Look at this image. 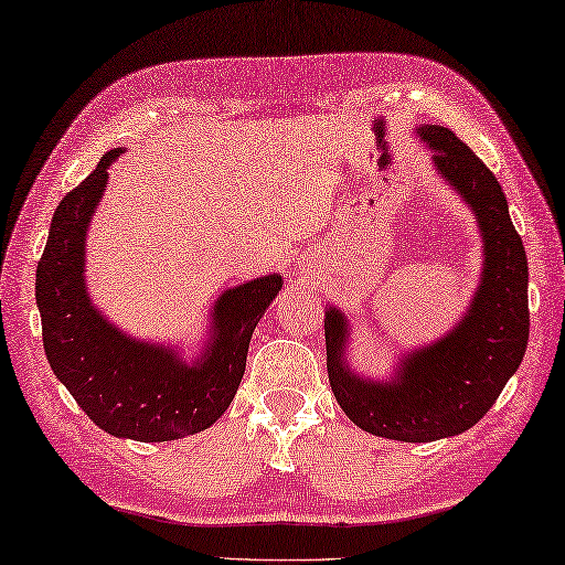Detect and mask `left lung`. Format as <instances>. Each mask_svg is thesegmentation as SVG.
<instances>
[{
    "label": "left lung",
    "instance_id": "left-lung-1",
    "mask_svg": "<svg viewBox=\"0 0 565 565\" xmlns=\"http://www.w3.org/2000/svg\"><path fill=\"white\" fill-rule=\"evenodd\" d=\"M435 169L463 198L483 236V275L457 329L411 350L392 382L362 380L343 358L348 323L335 307L323 319L333 396L358 428L401 443H433L479 423L527 350V254L493 171L443 125H423Z\"/></svg>",
    "mask_w": 565,
    "mask_h": 565
}]
</instances>
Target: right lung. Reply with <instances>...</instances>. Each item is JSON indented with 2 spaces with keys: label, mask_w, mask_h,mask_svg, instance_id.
I'll return each instance as SVG.
<instances>
[{
  "label": "right lung",
  "mask_w": 565,
  "mask_h": 565,
  "mask_svg": "<svg viewBox=\"0 0 565 565\" xmlns=\"http://www.w3.org/2000/svg\"><path fill=\"white\" fill-rule=\"evenodd\" d=\"M120 154V147L106 152L55 210L35 270L43 348L55 377L98 428L140 443L179 440L210 428L230 408L250 333L282 278L275 273L224 292L212 311L210 343L193 362L118 331L86 295L84 244L108 167Z\"/></svg>",
  "instance_id": "1"
}]
</instances>
